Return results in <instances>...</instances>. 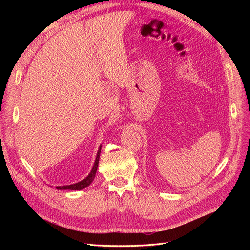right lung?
I'll list each match as a JSON object with an SVG mask.
<instances>
[{
    "mask_svg": "<svg viewBox=\"0 0 250 250\" xmlns=\"http://www.w3.org/2000/svg\"><path fill=\"white\" fill-rule=\"evenodd\" d=\"M101 145L98 149V152H97V156H96V160L94 163V166L92 168V171L89 172L88 175L84 178L82 179L79 183L76 184H73V185H69V186H59L56 187L57 190H82V188H84L86 187H88L90 184L93 183V180L96 176V172H97V168H98V164H99V158H100V153H101Z\"/></svg>",
    "mask_w": 250,
    "mask_h": 250,
    "instance_id": "add662e5",
    "label": "right lung"
}]
</instances>
